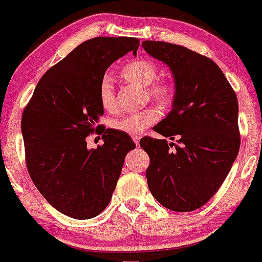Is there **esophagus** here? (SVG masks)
<instances>
[{"mask_svg":"<svg viewBox=\"0 0 262 262\" xmlns=\"http://www.w3.org/2000/svg\"><path fill=\"white\" fill-rule=\"evenodd\" d=\"M132 139H134V142H135L136 145H139V139H141V137H139V136H132Z\"/></svg>","mask_w":262,"mask_h":262,"instance_id":"34e87169","label":"esophagus"}]
</instances>
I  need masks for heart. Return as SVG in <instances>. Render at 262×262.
<instances>
[{"label": "heart", "mask_w": 262, "mask_h": 262, "mask_svg": "<svg viewBox=\"0 0 262 262\" xmlns=\"http://www.w3.org/2000/svg\"><path fill=\"white\" fill-rule=\"evenodd\" d=\"M125 80L146 87L149 96L162 106L169 105L174 96V87L166 80H155L157 76V67L148 59H137L128 63L121 71ZM99 99L101 106L106 111L116 108V96L112 78L105 75L100 81ZM160 112L154 107L145 108L141 112L128 114L116 119L112 123L114 130L130 136H137L144 132L159 120Z\"/></svg>", "instance_id": "b5f03b06"}]
</instances>
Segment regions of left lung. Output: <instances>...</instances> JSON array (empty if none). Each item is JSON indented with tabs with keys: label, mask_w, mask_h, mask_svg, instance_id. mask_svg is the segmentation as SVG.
I'll list each match as a JSON object with an SVG mask.
<instances>
[{
	"label": "left lung",
	"mask_w": 262,
	"mask_h": 262,
	"mask_svg": "<svg viewBox=\"0 0 262 262\" xmlns=\"http://www.w3.org/2000/svg\"><path fill=\"white\" fill-rule=\"evenodd\" d=\"M142 45L170 68L175 81L173 110L154 128L177 143L151 137L139 142L150 156L148 186L161 205L188 212L212 198L237 156V98L209 57L166 41Z\"/></svg>",
	"instance_id": "1"
}]
</instances>
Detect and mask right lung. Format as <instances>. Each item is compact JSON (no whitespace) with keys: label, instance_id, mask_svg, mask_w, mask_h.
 <instances>
[{"label":"right lung","instance_id":"right-lung-1","mask_svg":"<svg viewBox=\"0 0 262 262\" xmlns=\"http://www.w3.org/2000/svg\"><path fill=\"white\" fill-rule=\"evenodd\" d=\"M132 37H98L74 49L42 75L25 107L21 131L30 177L49 204L75 220H89L108 205L136 148L128 135L98 125L103 114L100 81L111 64L134 51ZM103 135L104 144L88 149L85 138Z\"/></svg>","mask_w":262,"mask_h":262}]
</instances>
